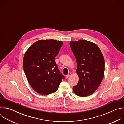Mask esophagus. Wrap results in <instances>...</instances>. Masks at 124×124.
<instances>
[{
    "label": "esophagus",
    "instance_id": "obj_1",
    "mask_svg": "<svg viewBox=\"0 0 124 124\" xmlns=\"http://www.w3.org/2000/svg\"><path fill=\"white\" fill-rule=\"evenodd\" d=\"M70 75H71V73H69V74H68L66 76V78H69V77H70Z\"/></svg>",
    "mask_w": 124,
    "mask_h": 124
}]
</instances>
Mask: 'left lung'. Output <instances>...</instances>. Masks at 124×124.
<instances>
[{"label":"left lung","mask_w":124,"mask_h":124,"mask_svg":"<svg viewBox=\"0 0 124 124\" xmlns=\"http://www.w3.org/2000/svg\"><path fill=\"white\" fill-rule=\"evenodd\" d=\"M70 46L76 59V72L79 76L73 91L80 97L89 96L97 89L103 78V55L97 45L86 40L70 42Z\"/></svg>","instance_id":"left-lung-1"}]
</instances>
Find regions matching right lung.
I'll list each match as a JSON object with an SVG mask.
<instances>
[{
    "label": "right lung",
    "mask_w": 124,
    "mask_h": 124,
    "mask_svg": "<svg viewBox=\"0 0 124 124\" xmlns=\"http://www.w3.org/2000/svg\"><path fill=\"white\" fill-rule=\"evenodd\" d=\"M63 44L62 42L54 40H39L25 52L24 71L30 85L39 94L54 93L65 79L55 61Z\"/></svg>",
    "instance_id": "1"
}]
</instances>
